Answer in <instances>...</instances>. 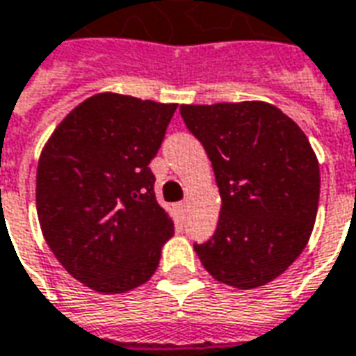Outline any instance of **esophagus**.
<instances>
[{
    "instance_id": "esophagus-1",
    "label": "esophagus",
    "mask_w": 356,
    "mask_h": 356,
    "mask_svg": "<svg viewBox=\"0 0 356 356\" xmlns=\"http://www.w3.org/2000/svg\"><path fill=\"white\" fill-rule=\"evenodd\" d=\"M176 209H178V213H180V216H186L188 204H186V202H180V204H176Z\"/></svg>"
}]
</instances>
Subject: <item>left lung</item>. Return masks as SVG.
I'll return each mask as SVG.
<instances>
[{
	"mask_svg": "<svg viewBox=\"0 0 356 356\" xmlns=\"http://www.w3.org/2000/svg\"><path fill=\"white\" fill-rule=\"evenodd\" d=\"M221 194L211 239L194 245L216 280L241 290L274 280L302 254L316 223L319 164L304 131L264 102L180 106Z\"/></svg>",
	"mask_w": 356,
	"mask_h": 356,
	"instance_id": "left-lung-1",
	"label": "left lung"
}]
</instances>
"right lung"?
<instances>
[{"label": "right lung", "instance_id": "right-lung-1", "mask_svg": "<svg viewBox=\"0 0 356 356\" xmlns=\"http://www.w3.org/2000/svg\"><path fill=\"white\" fill-rule=\"evenodd\" d=\"M174 111V104L97 94L66 115L40 154L42 235L62 266L95 292L147 282L172 237L149 164Z\"/></svg>", "mask_w": 356, "mask_h": 356}]
</instances>
